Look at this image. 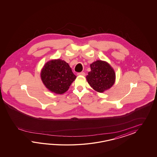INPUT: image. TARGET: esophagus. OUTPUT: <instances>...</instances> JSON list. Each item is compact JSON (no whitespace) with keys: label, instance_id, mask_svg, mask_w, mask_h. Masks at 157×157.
I'll return each mask as SVG.
<instances>
[{"label":"esophagus","instance_id":"1","mask_svg":"<svg viewBox=\"0 0 157 157\" xmlns=\"http://www.w3.org/2000/svg\"><path fill=\"white\" fill-rule=\"evenodd\" d=\"M77 75H81V76H85V73L83 72H79L77 74Z\"/></svg>","mask_w":157,"mask_h":157}]
</instances>
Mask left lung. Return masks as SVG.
<instances>
[{"instance_id":"8db88e82","label":"left lung","mask_w":157,"mask_h":157,"mask_svg":"<svg viewBox=\"0 0 157 157\" xmlns=\"http://www.w3.org/2000/svg\"><path fill=\"white\" fill-rule=\"evenodd\" d=\"M86 80L90 86L99 93L110 89L116 80V74L109 64L103 60H97L90 64Z\"/></svg>"}]
</instances>
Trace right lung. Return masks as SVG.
Listing matches in <instances>:
<instances>
[{
    "instance_id": "add662e5",
    "label": "right lung",
    "mask_w": 157,
    "mask_h": 157,
    "mask_svg": "<svg viewBox=\"0 0 157 157\" xmlns=\"http://www.w3.org/2000/svg\"><path fill=\"white\" fill-rule=\"evenodd\" d=\"M40 76L47 89L58 94L67 91L76 78L69 64L59 59L45 64Z\"/></svg>"
}]
</instances>
